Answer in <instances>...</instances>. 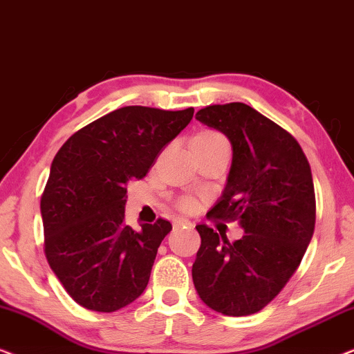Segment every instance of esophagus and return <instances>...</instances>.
<instances>
[{
    "mask_svg": "<svg viewBox=\"0 0 354 354\" xmlns=\"http://www.w3.org/2000/svg\"><path fill=\"white\" fill-rule=\"evenodd\" d=\"M174 227L178 229V227H192V222L185 219V217H177L176 221H174Z\"/></svg>",
    "mask_w": 354,
    "mask_h": 354,
    "instance_id": "1",
    "label": "esophagus"
}]
</instances>
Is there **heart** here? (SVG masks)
<instances>
[{"label":"heart","instance_id":"1","mask_svg":"<svg viewBox=\"0 0 354 354\" xmlns=\"http://www.w3.org/2000/svg\"><path fill=\"white\" fill-rule=\"evenodd\" d=\"M195 140H198V142H222V140H225V138L222 137L221 133L212 132V130H205V132L198 133L196 137L193 138V142H195ZM178 206H180L182 211L190 212V211L196 209V201L190 196H185V198H182L180 203H178Z\"/></svg>","mask_w":354,"mask_h":354}]
</instances>
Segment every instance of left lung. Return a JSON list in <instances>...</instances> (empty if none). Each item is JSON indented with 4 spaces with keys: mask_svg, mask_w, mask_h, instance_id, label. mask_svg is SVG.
I'll use <instances>...</instances> for the list:
<instances>
[{
    "mask_svg": "<svg viewBox=\"0 0 354 354\" xmlns=\"http://www.w3.org/2000/svg\"><path fill=\"white\" fill-rule=\"evenodd\" d=\"M196 119L224 133L234 149L225 188L207 217L239 221L245 235L230 243L196 225L201 246L193 283L214 311L250 316L282 292L313 239L311 167L297 140L248 104H211Z\"/></svg>",
    "mask_w": 354,
    "mask_h": 354,
    "instance_id": "left-lung-1",
    "label": "left lung"
}]
</instances>
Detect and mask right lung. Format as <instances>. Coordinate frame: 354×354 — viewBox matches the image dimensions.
I'll use <instances>...</instances> for the list:
<instances>
[{"label": "right lung", "instance_id": "obj_1", "mask_svg": "<svg viewBox=\"0 0 354 354\" xmlns=\"http://www.w3.org/2000/svg\"><path fill=\"white\" fill-rule=\"evenodd\" d=\"M195 109L125 106L72 135L53 159L40 209L48 264L71 298L114 313L147 288L171 222L124 221L130 178H143Z\"/></svg>", "mask_w": 354, "mask_h": 354}]
</instances>
